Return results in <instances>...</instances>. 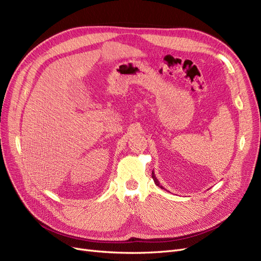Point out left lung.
Segmentation results:
<instances>
[{
  "label": "left lung",
  "instance_id": "left-lung-1",
  "mask_svg": "<svg viewBox=\"0 0 261 261\" xmlns=\"http://www.w3.org/2000/svg\"><path fill=\"white\" fill-rule=\"evenodd\" d=\"M152 178H153V180H154V184L158 186V187H160L161 189H165V188H163V186H162L161 184H160V181L158 180V178L155 177V175H154V172L153 170H152Z\"/></svg>",
  "mask_w": 261,
  "mask_h": 261
}]
</instances>
